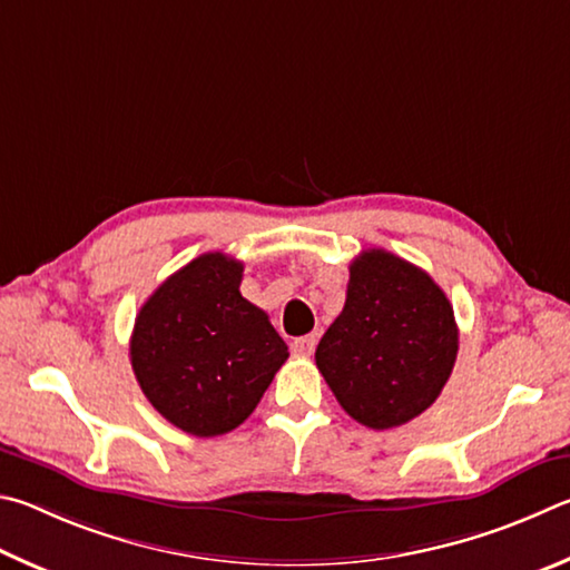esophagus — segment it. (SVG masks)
Segmentation results:
<instances>
[{
  "instance_id": "1",
  "label": "esophagus",
  "mask_w": 570,
  "mask_h": 570,
  "mask_svg": "<svg viewBox=\"0 0 570 570\" xmlns=\"http://www.w3.org/2000/svg\"><path fill=\"white\" fill-rule=\"evenodd\" d=\"M315 345H317V337H315V335L295 337V341H293V353H295V355H303V357H307V355H313Z\"/></svg>"
}]
</instances>
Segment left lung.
<instances>
[{
    "mask_svg": "<svg viewBox=\"0 0 570 570\" xmlns=\"http://www.w3.org/2000/svg\"><path fill=\"white\" fill-rule=\"evenodd\" d=\"M455 355L453 305L435 279L373 247L351 263L343 313L317 343L315 363L347 415L387 431L435 403Z\"/></svg>",
    "mask_w": 570,
    "mask_h": 570,
    "instance_id": "obj_1",
    "label": "left lung"
}]
</instances>
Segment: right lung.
Returning a JSON list of instances; mask_svg holds the SVG:
<instances>
[{
	"label": "right lung",
	"instance_id": "add662e5",
	"mask_svg": "<svg viewBox=\"0 0 570 570\" xmlns=\"http://www.w3.org/2000/svg\"><path fill=\"white\" fill-rule=\"evenodd\" d=\"M243 263L205 253L169 275L135 317L129 361L155 411L197 438L235 431L287 361L267 313L239 295Z\"/></svg>",
	"mask_w": 570,
	"mask_h": 570
}]
</instances>
